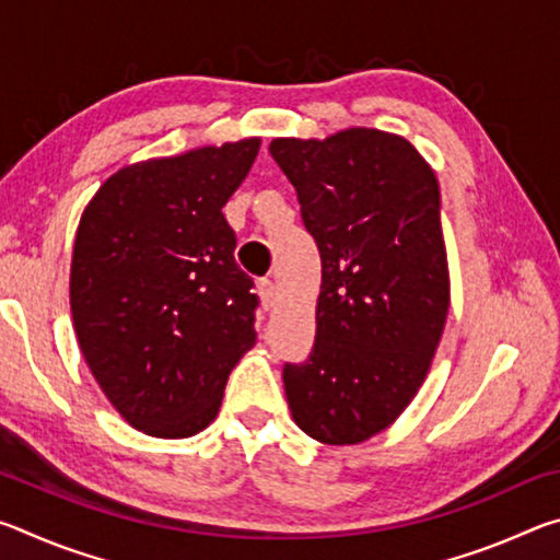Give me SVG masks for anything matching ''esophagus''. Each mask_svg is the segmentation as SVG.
<instances>
[{"mask_svg":"<svg viewBox=\"0 0 560 560\" xmlns=\"http://www.w3.org/2000/svg\"><path fill=\"white\" fill-rule=\"evenodd\" d=\"M259 296H261L264 311H271L273 306H277V287H273L271 279L259 281Z\"/></svg>","mask_w":560,"mask_h":560,"instance_id":"esophagus-1","label":"esophagus"}]
</instances>
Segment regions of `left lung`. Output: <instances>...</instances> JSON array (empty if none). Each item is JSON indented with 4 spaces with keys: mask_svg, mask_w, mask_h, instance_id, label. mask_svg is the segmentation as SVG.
I'll return each instance as SVG.
<instances>
[{
    "mask_svg": "<svg viewBox=\"0 0 560 560\" xmlns=\"http://www.w3.org/2000/svg\"><path fill=\"white\" fill-rule=\"evenodd\" d=\"M269 153L320 252L316 343L283 365L289 410L318 442H365L420 390L447 320L438 177L405 138L375 128L277 138Z\"/></svg>",
    "mask_w": 560,
    "mask_h": 560,
    "instance_id": "8db88e82",
    "label": "left lung"
}]
</instances>
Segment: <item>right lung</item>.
<instances>
[{"instance_id": "obj_1", "label": "right lung", "mask_w": 560, "mask_h": 560, "mask_svg": "<svg viewBox=\"0 0 560 560\" xmlns=\"http://www.w3.org/2000/svg\"><path fill=\"white\" fill-rule=\"evenodd\" d=\"M261 140L244 138L110 175L81 214L71 259L75 338L132 428L183 440L220 412L254 346V281L236 267L222 207Z\"/></svg>"}]
</instances>
